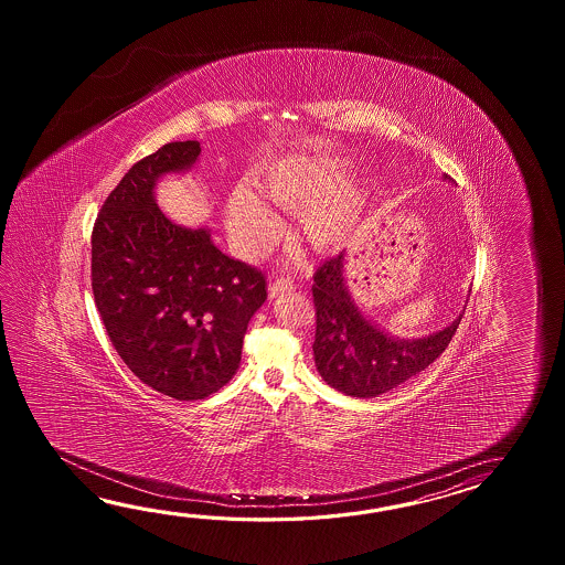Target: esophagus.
Returning <instances> with one entry per match:
<instances>
[{"instance_id": "obj_1", "label": "esophagus", "mask_w": 565, "mask_h": 565, "mask_svg": "<svg viewBox=\"0 0 565 565\" xmlns=\"http://www.w3.org/2000/svg\"><path fill=\"white\" fill-rule=\"evenodd\" d=\"M295 288H297V285H295L292 278H277L275 282H270V297L285 295V292H290V290H295Z\"/></svg>"}]
</instances>
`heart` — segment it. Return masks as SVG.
<instances>
[{"label": "heart", "mask_w": 565, "mask_h": 565, "mask_svg": "<svg viewBox=\"0 0 565 565\" xmlns=\"http://www.w3.org/2000/svg\"><path fill=\"white\" fill-rule=\"evenodd\" d=\"M345 180V166L335 159L295 157L273 169L260 183V192L273 204L297 212L302 241L315 250H333L348 238L353 226V195L329 193ZM228 226L232 236L246 253L263 250L277 234V217L248 188L230 195Z\"/></svg>", "instance_id": "1"}]
</instances>
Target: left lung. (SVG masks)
Returning a JSON list of instances; mask_svg holds the SVG:
<instances>
[{"label": "left lung", "mask_w": 565, "mask_h": 565, "mask_svg": "<svg viewBox=\"0 0 565 565\" xmlns=\"http://www.w3.org/2000/svg\"><path fill=\"white\" fill-rule=\"evenodd\" d=\"M345 253L324 260L315 273L317 315L315 363L327 384L345 396L375 397L424 372L448 348L462 315L443 331L422 339H396L367 321L349 295Z\"/></svg>", "instance_id": "8db88e82"}]
</instances>
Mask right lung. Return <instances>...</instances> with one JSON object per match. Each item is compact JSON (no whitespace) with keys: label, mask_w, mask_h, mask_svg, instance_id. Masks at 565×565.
I'll return each mask as SVG.
<instances>
[{"label":"right lung","mask_w":565,"mask_h":565,"mask_svg":"<svg viewBox=\"0 0 565 565\" xmlns=\"http://www.w3.org/2000/svg\"><path fill=\"white\" fill-rule=\"evenodd\" d=\"M200 151L198 141L163 145L125 173L96 217L90 266L96 309L120 360L143 384L185 402L228 384L266 300L258 268L156 204L157 180L192 168Z\"/></svg>","instance_id":"1"}]
</instances>
